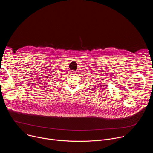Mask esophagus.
Listing matches in <instances>:
<instances>
[{"label":"esophagus","mask_w":153,"mask_h":153,"mask_svg":"<svg viewBox=\"0 0 153 153\" xmlns=\"http://www.w3.org/2000/svg\"><path fill=\"white\" fill-rule=\"evenodd\" d=\"M76 72L75 71H71V75H76Z\"/></svg>","instance_id":"esophagus-1"}]
</instances>
